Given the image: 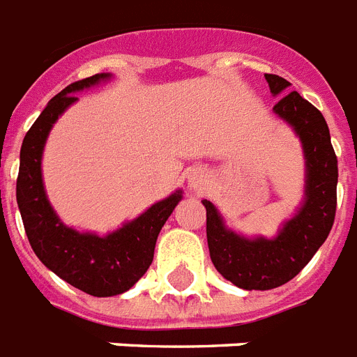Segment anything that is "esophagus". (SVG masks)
Instances as JSON below:
<instances>
[{"mask_svg": "<svg viewBox=\"0 0 357 357\" xmlns=\"http://www.w3.org/2000/svg\"><path fill=\"white\" fill-rule=\"evenodd\" d=\"M187 183L188 187H190V190H194V192H202V190H205V187L208 185L207 174L199 169L190 170L187 176Z\"/></svg>", "mask_w": 357, "mask_h": 357, "instance_id": "34e87169", "label": "esophagus"}]
</instances>
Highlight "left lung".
Returning <instances> with one entry per match:
<instances>
[{"label": "left lung", "mask_w": 357, "mask_h": 357, "mask_svg": "<svg viewBox=\"0 0 357 357\" xmlns=\"http://www.w3.org/2000/svg\"><path fill=\"white\" fill-rule=\"evenodd\" d=\"M264 77L271 95L280 97L273 113L291 126L303 144V202L273 238H249L225 225L213 202L202 199L207 211V244L214 268L224 279L248 291L279 288L294 279L324 244L337 205V158L323 113L297 91H289L291 84L286 78Z\"/></svg>", "instance_id": "obj_1"}]
</instances>
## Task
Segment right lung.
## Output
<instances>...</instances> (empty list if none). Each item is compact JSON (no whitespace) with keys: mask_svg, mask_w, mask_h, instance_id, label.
Returning a JSON list of instances; mask_svg holds the SVG:
<instances>
[{"mask_svg":"<svg viewBox=\"0 0 357 357\" xmlns=\"http://www.w3.org/2000/svg\"><path fill=\"white\" fill-rule=\"evenodd\" d=\"M109 78V73L84 78L69 84L49 100L23 139L16 181L23 227L38 259L60 279L93 297L124 294L146 273L153 260L159 231L183 198V190H176L104 236L69 227L58 218L43 187L45 141L58 117L78 100L75 93L108 82Z\"/></svg>","mask_w":357,"mask_h":357,"instance_id":"right-lung-1","label":"right lung"}]
</instances>
